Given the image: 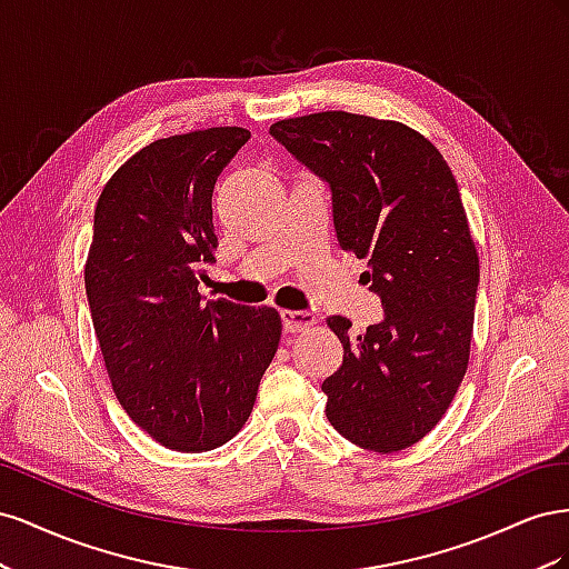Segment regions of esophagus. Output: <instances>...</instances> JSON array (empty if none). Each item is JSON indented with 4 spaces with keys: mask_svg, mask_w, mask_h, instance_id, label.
Listing matches in <instances>:
<instances>
[{
    "mask_svg": "<svg viewBox=\"0 0 569 569\" xmlns=\"http://www.w3.org/2000/svg\"><path fill=\"white\" fill-rule=\"evenodd\" d=\"M280 318L284 332H306L308 327L316 325V316L308 311H282Z\"/></svg>",
    "mask_w": 569,
    "mask_h": 569,
    "instance_id": "34e87169",
    "label": "esophagus"
}]
</instances>
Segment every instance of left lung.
<instances>
[{
	"instance_id": "8db88e82",
	"label": "left lung",
	"mask_w": 569,
	"mask_h": 569,
	"mask_svg": "<svg viewBox=\"0 0 569 569\" xmlns=\"http://www.w3.org/2000/svg\"><path fill=\"white\" fill-rule=\"evenodd\" d=\"M270 134L330 187L337 242L366 258L385 308L358 337L327 318L343 347L322 382L327 420L360 449L403 451L432 432L468 370L479 258L456 178L432 142L391 120L325 111Z\"/></svg>"
}]
</instances>
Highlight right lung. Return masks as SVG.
Returning <instances> with one entry per match:
<instances>
[{"label": "right lung", "instance_id": "add662e5", "mask_svg": "<svg viewBox=\"0 0 569 569\" xmlns=\"http://www.w3.org/2000/svg\"><path fill=\"white\" fill-rule=\"evenodd\" d=\"M249 137L209 128L151 142L116 170L94 211L84 289L116 399L182 453L242 429L282 335L274 308L199 295L218 247L213 187Z\"/></svg>", "mask_w": 569, "mask_h": 569}]
</instances>
